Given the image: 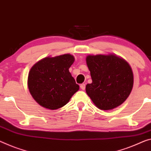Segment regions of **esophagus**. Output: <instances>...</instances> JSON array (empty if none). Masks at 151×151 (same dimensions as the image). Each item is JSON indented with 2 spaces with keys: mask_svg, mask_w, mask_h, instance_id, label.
<instances>
[{
  "mask_svg": "<svg viewBox=\"0 0 151 151\" xmlns=\"http://www.w3.org/2000/svg\"><path fill=\"white\" fill-rule=\"evenodd\" d=\"M80 88L81 89L84 90L85 88H86V84L85 83H82V84H80Z\"/></svg>",
  "mask_w": 151,
  "mask_h": 151,
  "instance_id": "esophagus-1",
  "label": "esophagus"
}]
</instances>
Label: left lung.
I'll use <instances>...</instances> for the list:
<instances>
[{
    "label": "left lung",
    "instance_id": "8db88e82",
    "mask_svg": "<svg viewBox=\"0 0 151 151\" xmlns=\"http://www.w3.org/2000/svg\"><path fill=\"white\" fill-rule=\"evenodd\" d=\"M86 63L92 82L86 91L101 110H111L121 105L133 88L134 76L126 60L113 54L88 55Z\"/></svg>",
    "mask_w": 151,
    "mask_h": 151
}]
</instances>
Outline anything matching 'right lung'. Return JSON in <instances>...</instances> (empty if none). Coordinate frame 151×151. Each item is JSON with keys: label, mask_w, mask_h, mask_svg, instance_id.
I'll return each instance as SVG.
<instances>
[{"label": "right lung", "mask_w": 151, "mask_h": 151, "mask_svg": "<svg viewBox=\"0 0 151 151\" xmlns=\"http://www.w3.org/2000/svg\"><path fill=\"white\" fill-rule=\"evenodd\" d=\"M70 54L47 57L37 62L30 69L27 86L39 105L55 110L65 105L79 90L69 69L74 62Z\"/></svg>", "instance_id": "add662e5"}]
</instances>
